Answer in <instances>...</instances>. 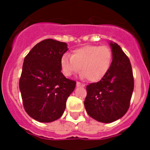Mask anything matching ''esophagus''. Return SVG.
<instances>
[{"mask_svg":"<svg viewBox=\"0 0 150 150\" xmlns=\"http://www.w3.org/2000/svg\"><path fill=\"white\" fill-rule=\"evenodd\" d=\"M76 86L79 87V86H82V87H84L85 85L83 84V83H79V82H76Z\"/></svg>","mask_w":150,"mask_h":150,"instance_id":"esophagus-1","label":"esophagus"}]
</instances>
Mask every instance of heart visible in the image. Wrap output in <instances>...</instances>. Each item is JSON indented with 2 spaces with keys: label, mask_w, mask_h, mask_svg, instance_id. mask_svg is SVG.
Masks as SVG:
<instances>
[{
  "label": "heart",
  "mask_w": 150,
  "mask_h": 150,
  "mask_svg": "<svg viewBox=\"0 0 150 150\" xmlns=\"http://www.w3.org/2000/svg\"><path fill=\"white\" fill-rule=\"evenodd\" d=\"M112 59V51L108 46L88 45L75 50L71 56L64 55L61 67L67 77L80 70V77H86L90 82H98L108 72Z\"/></svg>",
  "instance_id": "b5f03b06"
}]
</instances>
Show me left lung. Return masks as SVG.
I'll return each mask as SVG.
<instances>
[{
  "mask_svg": "<svg viewBox=\"0 0 150 150\" xmlns=\"http://www.w3.org/2000/svg\"><path fill=\"white\" fill-rule=\"evenodd\" d=\"M112 61L109 71L98 83L86 86L84 106L94 120L110 123L128 111L134 90V77L129 59L117 43L110 41Z\"/></svg>",
  "mask_w": 150,
  "mask_h": 150,
  "instance_id": "1",
  "label": "left lung"
}]
</instances>
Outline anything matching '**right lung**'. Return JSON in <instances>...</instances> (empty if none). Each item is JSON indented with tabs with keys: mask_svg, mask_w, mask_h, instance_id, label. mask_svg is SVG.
<instances>
[{
	"mask_svg": "<svg viewBox=\"0 0 150 150\" xmlns=\"http://www.w3.org/2000/svg\"><path fill=\"white\" fill-rule=\"evenodd\" d=\"M67 50L66 43L46 39L36 44L24 59L19 79L23 106L40 122L59 119L76 86V82L61 71V59Z\"/></svg>",
	"mask_w": 150,
	"mask_h": 150,
	"instance_id": "right-lung-1",
	"label": "right lung"
}]
</instances>
